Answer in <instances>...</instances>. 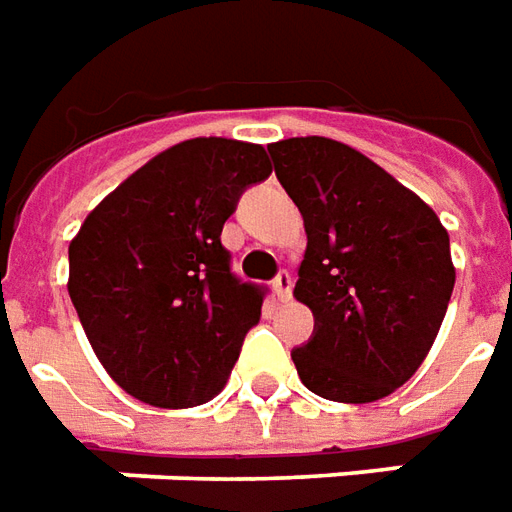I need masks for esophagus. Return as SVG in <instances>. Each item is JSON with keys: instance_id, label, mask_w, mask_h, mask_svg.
I'll list each match as a JSON object with an SVG mask.
<instances>
[{"instance_id": "esophagus-1", "label": "esophagus", "mask_w": 512, "mask_h": 512, "mask_svg": "<svg viewBox=\"0 0 512 512\" xmlns=\"http://www.w3.org/2000/svg\"><path fill=\"white\" fill-rule=\"evenodd\" d=\"M274 293H277L279 301H290V293H293V277H290V271H279L277 279H274Z\"/></svg>"}]
</instances>
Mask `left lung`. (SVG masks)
I'll use <instances>...</instances> for the list:
<instances>
[{
	"label": "left lung",
	"instance_id": "1",
	"mask_svg": "<svg viewBox=\"0 0 512 512\" xmlns=\"http://www.w3.org/2000/svg\"><path fill=\"white\" fill-rule=\"evenodd\" d=\"M268 153L307 230L293 296L315 329L290 351L301 384L337 403L392 395L444 321L455 285L450 235L414 191L343 142L293 136Z\"/></svg>",
	"mask_w": 512,
	"mask_h": 512
}]
</instances>
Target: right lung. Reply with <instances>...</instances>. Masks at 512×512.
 <instances>
[{
    "label": "right lung",
    "instance_id": "right-lung-1",
    "mask_svg": "<svg viewBox=\"0 0 512 512\" xmlns=\"http://www.w3.org/2000/svg\"><path fill=\"white\" fill-rule=\"evenodd\" d=\"M266 147L197 136L139 167L68 246V293L106 373L158 408L208 403L227 384L266 288L230 271L222 227Z\"/></svg>",
    "mask_w": 512,
    "mask_h": 512
}]
</instances>
